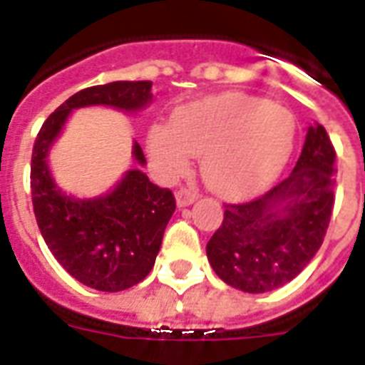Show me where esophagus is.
<instances>
[{
	"label": "esophagus",
	"mask_w": 365,
	"mask_h": 365,
	"mask_svg": "<svg viewBox=\"0 0 365 365\" xmlns=\"http://www.w3.org/2000/svg\"><path fill=\"white\" fill-rule=\"evenodd\" d=\"M175 197H177V205L188 207V205H192L194 201H196L197 194L196 192H192L190 188H179V190H177V194H175Z\"/></svg>",
	"instance_id": "esophagus-1"
}]
</instances>
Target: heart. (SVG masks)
<instances>
[{
	"label": "heart",
	"instance_id": "b5f03b06",
	"mask_svg": "<svg viewBox=\"0 0 365 365\" xmlns=\"http://www.w3.org/2000/svg\"><path fill=\"white\" fill-rule=\"evenodd\" d=\"M294 116L255 96L228 92L175 113L171 126L148 133V150L165 173H180L203 154L201 175L222 196H243L267 185L294 147Z\"/></svg>",
	"mask_w": 365,
	"mask_h": 365
}]
</instances>
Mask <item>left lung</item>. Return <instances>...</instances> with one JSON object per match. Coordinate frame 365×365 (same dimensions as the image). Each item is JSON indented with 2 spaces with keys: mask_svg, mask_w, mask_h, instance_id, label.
<instances>
[{
  "mask_svg": "<svg viewBox=\"0 0 365 365\" xmlns=\"http://www.w3.org/2000/svg\"><path fill=\"white\" fill-rule=\"evenodd\" d=\"M335 150L324 126H309L290 177L264 196L226 203L207 258L226 284L249 294L298 277L324 241L334 209Z\"/></svg>",
  "mask_w": 365,
  "mask_h": 365,
  "instance_id": "left-lung-1",
  "label": "left lung"
}]
</instances>
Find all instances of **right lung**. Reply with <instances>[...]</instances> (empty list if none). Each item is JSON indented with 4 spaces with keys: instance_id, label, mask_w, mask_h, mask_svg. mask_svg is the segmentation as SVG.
Here are the masks:
<instances>
[{
    "instance_id": "obj_1",
    "label": "right lung",
    "mask_w": 365,
    "mask_h": 365,
    "mask_svg": "<svg viewBox=\"0 0 365 365\" xmlns=\"http://www.w3.org/2000/svg\"><path fill=\"white\" fill-rule=\"evenodd\" d=\"M150 81H116L81 90L46 118L31 153V203L41 235L69 275L101 292L126 290L150 273L175 212L173 194L141 169H130L105 196L77 200L58 188L46 156L73 109L109 105L132 113L150 103ZM132 154L147 164L137 141Z\"/></svg>"
}]
</instances>
